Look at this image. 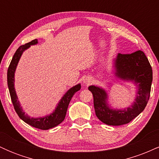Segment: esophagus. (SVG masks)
<instances>
[{"instance_id":"1","label":"esophagus","mask_w":159,"mask_h":159,"mask_svg":"<svg viewBox=\"0 0 159 159\" xmlns=\"http://www.w3.org/2000/svg\"><path fill=\"white\" fill-rule=\"evenodd\" d=\"M90 82H91V81H90V78H85V79L84 80V83L85 84H87V85L90 84Z\"/></svg>"}]
</instances>
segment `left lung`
Masks as SVG:
<instances>
[{
	"label": "left lung",
	"mask_w": 159,
	"mask_h": 159,
	"mask_svg": "<svg viewBox=\"0 0 159 159\" xmlns=\"http://www.w3.org/2000/svg\"><path fill=\"white\" fill-rule=\"evenodd\" d=\"M114 66L116 77L132 81L138 85V95L132 106L124 110L111 109L107 104V95L105 90L93 85L88 89L93 96L95 112L98 120L109 125H121L132 121L147 106L150 96L152 69L147 56L140 50L132 54L119 53Z\"/></svg>",
	"instance_id": "left-lung-1"
}]
</instances>
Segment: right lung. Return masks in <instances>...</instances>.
Returning <instances> with one entry per match:
<instances>
[{
  "label": "right lung",
  "mask_w": 159,
  "mask_h": 159,
  "mask_svg": "<svg viewBox=\"0 0 159 159\" xmlns=\"http://www.w3.org/2000/svg\"><path fill=\"white\" fill-rule=\"evenodd\" d=\"M37 43V39H34L31 42H30V43H26L25 45H21L16 50L15 54L12 57V59L10 62V64L9 66L8 70H7V84H8L9 91H10L12 105H13L16 112L19 115V117L24 122L29 124V125H31L33 127L42 129V130H48L49 129H52V128L57 126V125H59L60 123H61L64 120L69 104L70 102L73 95L77 91L80 90V89H81V84H78L74 86L73 87L69 89L66 93L64 96H63V98H61L54 112L50 115L45 116L44 117L30 118V116L25 114L22 110V108H21V105H20L19 102L18 101L17 95H16L15 87H14V81H15L14 75H15L16 66H17L20 57H21L24 51L28 48L30 45H36Z\"/></svg>",
  "instance_id": "obj_1"
}]
</instances>
